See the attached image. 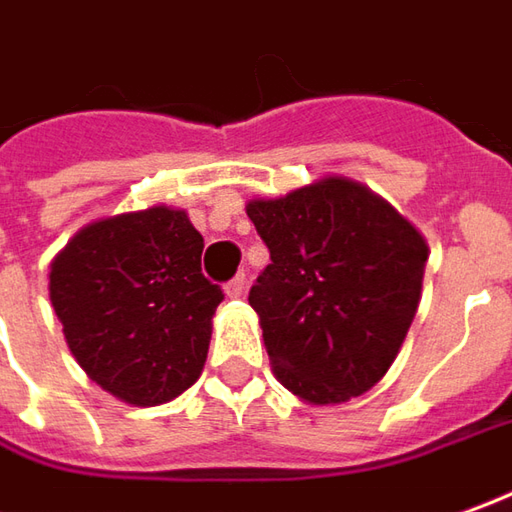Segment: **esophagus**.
<instances>
[{
  "label": "esophagus",
  "instance_id": "34e87169",
  "mask_svg": "<svg viewBox=\"0 0 512 512\" xmlns=\"http://www.w3.org/2000/svg\"><path fill=\"white\" fill-rule=\"evenodd\" d=\"M242 292H245V273H242V276H234L225 284V295H228V298H242Z\"/></svg>",
  "mask_w": 512,
  "mask_h": 512
}]
</instances>
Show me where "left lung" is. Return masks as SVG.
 Instances as JSON below:
<instances>
[{"instance_id":"left-lung-1","label":"left lung","mask_w":512,"mask_h":512,"mask_svg":"<svg viewBox=\"0 0 512 512\" xmlns=\"http://www.w3.org/2000/svg\"><path fill=\"white\" fill-rule=\"evenodd\" d=\"M270 250L250 287L278 382L312 404L362 396L393 365L421 301L424 236L345 178L250 200Z\"/></svg>"}]
</instances>
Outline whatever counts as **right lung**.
Returning a JSON list of instances; mask_svg holds the SVG:
<instances>
[{
    "mask_svg": "<svg viewBox=\"0 0 512 512\" xmlns=\"http://www.w3.org/2000/svg\"><path fill=\"white\" fill-rule=\"evenodd\" d=\"M200 253L186 211L167 206L91 222L58 253L49 301L102 390L155 407L197 382L225 298L203 276Z\"/></svg>",
    "mask_w": 512,
    "mask_h": 512,
    "instance_id": "add662e5",
    "label": "right lung"
}]
</instances>
